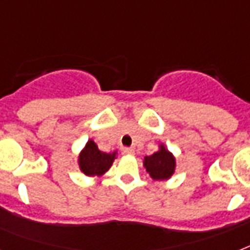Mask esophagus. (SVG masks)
<instances>
[{"label": "esophagus", "mask_w": 250, "mask_h": 250, "mask_svg": "<svg viewBox=\"0 0 250 250\" xmlns=\"http://www.w3.org/2000/svg\"><path fill=\"white\" fill-rule=\"evenodd\" d=\"M123 153H125V154H129V156H132L133 153H135V149H133V148H123Z\"/></svg>", "instance_id": "esophagus-1"}]
</instances>
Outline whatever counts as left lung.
Here are the masks:
<instances>
[{
    "mask_svg": "<svg viewBox=\"0 0 250 250\" xmlns=\"http://www.w3.org/2000/svg\"><path fill=\"white\" fill-rule=\"evenodd\" d=\"M176 161L172 153L168 152L164 144L160 145V150L152 156L144 157V167L154 180H167L175 172Z\"/></svg>",
    "mask_w": 250,
    "mask_h": 250,
    "instance_id": "8db88e82",
    "label": "left lung"
}]
</instances>
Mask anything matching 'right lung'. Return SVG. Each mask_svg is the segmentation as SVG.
Here are the masks:
<instances>
[{"instance_id":"obj_1","label":"right lung","mask_w":250,"mask_h":250,"mask_svg":"<svg viewBox=\"0 0 250 250\" xmlns=\"http://www.w3.org/2000/svg\"><path fill=\"white\" fill-rule=\"evenodd\" d=\"M115 158L117 152H101L93 140H88L83 150L80 152L78 162L80 171L86 176H101L111 167Z\"/></svg>"}]
</instances>
